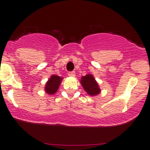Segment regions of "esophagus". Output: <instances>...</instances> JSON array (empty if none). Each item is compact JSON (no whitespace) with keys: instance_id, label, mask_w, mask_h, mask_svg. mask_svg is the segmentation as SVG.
<instances>
[{"instance_id":"esophagus-1","label":"esophagus","mask_w":150,"mask_h":150,"mask_svg":"<svg viewBox=\"0 0 150 150\" xmlns=\"http://www.w3.org/2000/svg\"><path fill=\"white\" fill-rule=\"evenodd\" d=\"M69 76H75V72L74 71H71V72L68 73Z\"/></svg>"}]
</instances>
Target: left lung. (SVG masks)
Instances as JSON below:
<instances>
[{"label": "left lung", "instance_id": "obj_1", "mask_svg": "<svg viewBox=\"0 0 150 150\" xmlns=\"http://www.w3.org/2000/svg\"><path fill=\"white\" fill-rule=\"evenodd\" d=\"M81 84L83 86V88L87 93L90 95H97L100 92V88L98 85L95 81V78L91 74H87L86 76H83L81 79Z\"/></svg>", "mask_w": 150, "mask_h": 150}]
</instances>
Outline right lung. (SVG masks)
<instances>
[{
  "label": "right lung",
  "mask_w": 150,
  "mask_h": 150,
  "mask_svg": "<svg viewBox=\"0 0 150 150\" xmlns=\"http://www.w3.org/2000/svg\"><path fill=\"white\" fill-rule=\"evenodd\" d=\"M62 78L60 76H56V75H52L51 76L49 81L46 83V87H45V91L48 94L52 95L55 94L57 91L58 88H59V86L61 84Z\"/></svg>",
  "instance_id": "obj_1"
}]
</instances>
